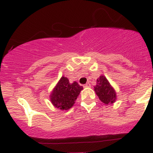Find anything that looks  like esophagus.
I'll list each match as a JSON object with an SVG mask.
<instances>
[{
    "label": "esophagus",
    "mask_w": 153,
    "mask_h": 153,
    "mask_svg": "<svg viewBox=\"0 0 153 153\" xmlns=\"http://www.w3.org/2000/svg\"><path fill=\"white\" fill-rule=\"evenodd\" d=\"M85 88H89V87H91V84L89 83V82H87L86 84H85Z\"/></svg>",
    "instance_id": "obj_1"
}]
</instances>
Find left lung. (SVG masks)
Instances as JSON below:
<instances>
[{
    "mask_svg": "<svg viewBox=\"0 0 153 153\" xmlns=\"http://www.w3.org/2000/svg\"><path fill=\"white\" fill-rule=\"evenodd\" d=\"M96 92L100 101L105 104H111L116 101L117 93L107 78L101 75L96 80V85L94 86Z\"/></svg>",
    "mask_w": 153,
    "mask_h": 153,
    "instance_id": "1",
    "label": "left lung"
}]
</instances>
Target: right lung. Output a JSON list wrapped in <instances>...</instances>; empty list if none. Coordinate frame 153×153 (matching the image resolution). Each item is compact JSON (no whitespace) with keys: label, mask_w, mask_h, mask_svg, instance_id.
<instances>
[{"label":"right lung","mask_w":153,"mask_h":153,"mask_svg":"<svg viewBox=\"0 0 153 153\" xmlns=\"http://www.w3.org/2000/svg\"><path fill=\"white\" fill-rule=\"evenodd\" d=\"M82 89L76 81L71 83L66 77L62 76L50 95L51 103L60 110L70 109Z\"/></svg>","instance_id":"right-lung-1"}]
</instances>
